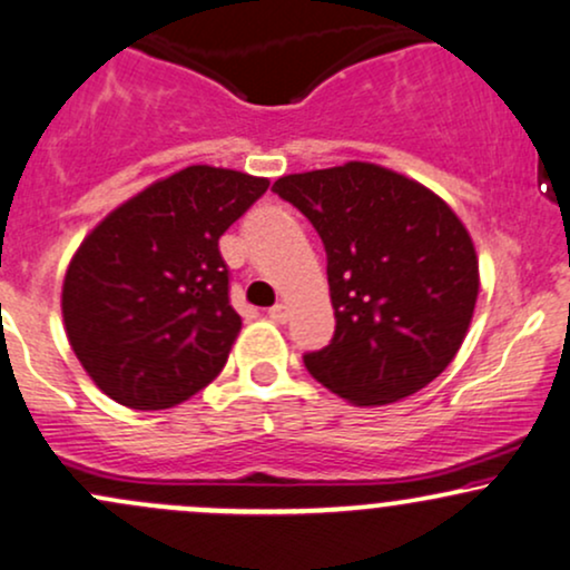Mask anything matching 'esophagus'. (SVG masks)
Instances as JSON below:
<instances>
[{"label":"esophagus","mask_w":570,"mask_h":570,"mask_svg":"<svg viewBox=\"0 0 570 570\" xmlns=\"http://www.w3.org/2000/svg\"><path fill=\"white\" fill-rule=\"evenodd\" d=\"M269 317L274 320V323H285L287 320V306L285 304H274L269 309Z\"/></svg>","instance_id":"34e87169"}]
</instances>
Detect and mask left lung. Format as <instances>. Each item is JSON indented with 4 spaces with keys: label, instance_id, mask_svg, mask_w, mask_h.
Returning <instances> with one entry per match:
<instances>
[{
    "label": "left lung",
    "instance_id": "left-lung-1",
    "mask_svg": "<svg viewBox=\"0 0 570 570\" xmlns=\"http://www.w3.org/2000/svg\"><path fill=\"white\" fill-rule=\"evenodd\" d=\"M327 256L331 344L306 371L338 397L386 405L424 390L456 357L478 301V256L456 213L416 180L371 163L283 176Z\"/></svg>",
    "mask_w": 570,
    "mask_h": 570
}]
</instances>
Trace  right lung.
I'll return each instance as SVG.
<instances>
[{
  "label": "right lung",
  "mask_w": 570,
  "mask_h": 570,
  "mask_svg": "<svg viewBox=\"0 0 570 570\" xmlns=\"http://www.w3.org/2000/svg\"><path fill=\"white\" fill-rule=\"evenodd\" d=\"M266 189V178L191 165L87 234L63 279V323L100 392L163 411L218 376L243 327L218 239Z\"/></svg>",
  "instance_id": "obj_1"
}]
</instances>
